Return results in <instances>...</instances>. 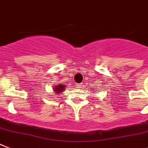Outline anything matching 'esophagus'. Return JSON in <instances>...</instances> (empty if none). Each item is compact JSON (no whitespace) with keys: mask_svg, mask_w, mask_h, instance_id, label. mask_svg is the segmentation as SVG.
I'll return each instance as SVG.
<instances>
[{"mask_svg":"<svg viewBox=\"0 0 148 148\" xmlns=\"http://www.w3.org/2000/svg\"><path fill=\"white\" fill-rule=\"evenodd\" d=\"M76 86L77 88H81L82 86V84H76Z\"/></svg>","mask_w":148,"mask_h":148,"instance_id":"34e87169","label":"esophagus"}]
</instances>
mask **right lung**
<instances>
[{
  "label": "right lung",
  "mask_w": 148,
  "mask_h": 148,
  "mask_svg": "<svg viewBox=\"0 0 148 148\" xmlns=\"http://www.w3.org/2000/svg\"><path fill=\"white\" fill-rule=\"evenodd\" d=\"M64 87H65V86H62V84H59V86H56V87L54 88V91L56 93L61 92H62L63 90H64Z\"/></svg>",
  "instance_id": "right-lung-1"
}]
</instances>
